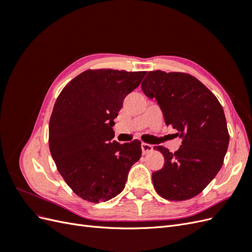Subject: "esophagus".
<instances>
[{
    "mask_svg": "<svg viewBox=\"0 0 252 252\" xmlns=\"http://www.w3.org/2000/svg\"><path fill=\"white\" fill-rule=\"evenodd\" d=\"M141 148H142V152L144 155L149 154L152 150H154V147H152V145H149L147 143H142L141 145Z\"/></svg>",
    "mask_w": 252,
    "mask_h": 252,
    "instance_id": "1",
    "label": "esophagus"
}]
</instances>
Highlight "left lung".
<instances>
[{
    "label": "left lung",
    "mask_w": 252,
    "mask_h": 252,
    "mask_svg": "<svg viewBox=\"0 0 252 252\" xmlns=\"http://www.w3.org/2000/svg\"><path fill=\"white\" fill-rule=\"evenodd\" d=\"M143 93L158 101L166 125L183 139L172 154L156 146L164 156L162 169L152 173L155 189L169 201H185L202 192L224 162L229 144L225 113L217 96L191 74L149 71Z\"/></svg>",
    "instance_id": "obj_1"
}]
</instances>
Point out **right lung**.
<instances>
[{
	"label": "right lung",
	"mask_w": 252,
	"mask_h": 252,
	"mask_svg": "<svg viewBox=\"0 0 252 252\" xmlns=\"http://www.w3.org/2000/svg\"><path fill=\"white\" fill-rule=\"evenodd\" d=\"M146 71L89 69L58 96L49 121V149L58 171L81 199L106 202L124 189L141 142L120 144L113 120Z\"/></svg>",
	"instance_id": "add662e5"
}]
</instances>
